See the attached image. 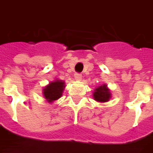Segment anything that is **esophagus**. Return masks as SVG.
I'll return each mask as SVG.
<instances>
[{"mask_svg":"<svg viewBox=\"0 0 153 153\" xmlns=\"http://www.w3.org/2000/svg\"><path fill=\"white\" fill-rule=\"evenodd\" d=\"M74 79L77 81H80V80L82 79V74H74Z\"/></svg>","mask_w":153,"mask_h":153,"instance_id":"obj_1","label":"esophagus"}]
</instances>
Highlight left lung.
<instances>
[{"label":"left lung","instance_id":"8db88e82","mask_svg":"<svg viewBox=\"0 0 153 153\" xmlns=\"http://www.w3.org/2000/svg\"><path fill=\"white\" fill-rule=\"evenodd\" d=\"M93 98L95 101L102 103L108 102L109 99L112 98L111 90L106 84H101L94 88V91L93 93Z\"/></svg>","mask_w":153,"mask_h":153}]
</instances>
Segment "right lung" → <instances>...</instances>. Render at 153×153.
<instances>
[{"label": "right lung", "instance_id": "add662e5", "mask_svg": "<svg viewBox=\"0 0 153 153\" xmlns=\"http://www.w3.org/2000/svg\"><path fill=\"white\" fill-rule=\"evenodd\" d=\"M65 88V83L63 80L55 79L51 81L45 87H44L42 90L44 98L49 103H52L61 98Z\"/></svg>", "mask_w": 153, "mask_h": 153}]
</instances>
